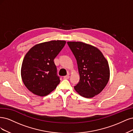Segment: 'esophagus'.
Returning <instances> with one entry per match:
<instances>
[{
    "instance_id": "obj_1",
    "label": "esophagus",
    "mask_w": 133,
    "mask_h": 133,
    "mask_svg": "<svg viewBox=\"0 0 133 133\" xmlns=\"http://www.w3.org/2000/svg\"><path fill=\"white\" fill-rule=\"evenodd\" d=\"M69 78H70L69 75H66V76L63 77V78H64V79H68Z\"/></svg>"
}]
</instances>
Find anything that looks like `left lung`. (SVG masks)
Here are the masks:
<instances>
[{"mask_svg": "<svg viewBox=\"0 0 133 133\" xmlns=\"http://www.w3.org/2000/svg\"><path fill=\"white\" fill-rule=\"evenodd\" d=\"M77 60L80 76L75 91L90 98L100 93L108 83L110 69L108 61L96 47L83 42H67Z\"/></svg>", "mask_w": 133, "mask_h": 133, "instance_id": "left-lung-1", "label": "left lung"}]
</instances>
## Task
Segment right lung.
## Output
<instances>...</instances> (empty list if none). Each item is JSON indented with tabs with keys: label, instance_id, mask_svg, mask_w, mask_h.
<instances>
[{
	"label": "right lung",
	"instance_id": "1",
	"mask_svg": "<svg viewBox=\"0 0 133 133\" xmlns=\"http://www.w3.org/2000/svg\"><path fill=\"white\" fill-rule=\"evenodd\" d=\"M65 40H52L34 46L25 55L21 68L24 85L38 96H46L60 80L54 59L65 45Z\"/></svg>",
	"mask_w": 133,
	"mask_h": 133
}]
</instances>
